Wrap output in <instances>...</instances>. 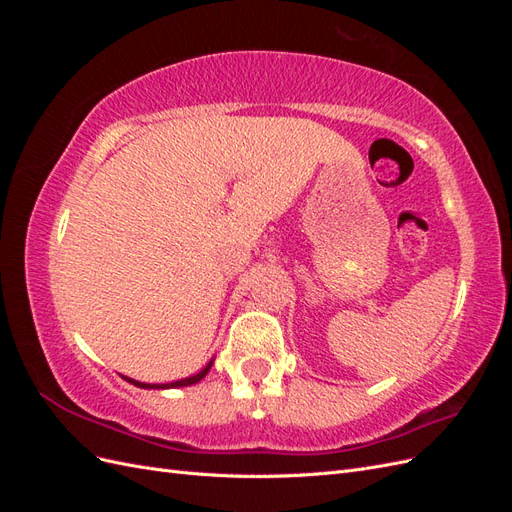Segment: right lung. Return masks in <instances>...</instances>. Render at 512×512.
<instances>
[{
  "label": "right lung",
  "mask_w": 512,
  "mask_h": 512,
  "mask_svg": "<svg viewBox=\"0 0 512 512\" xmlns=\"http://www.w3.org/2000/svg\"><path fill=\"white\" fill-rule=\"evenodd\" d=\"M211 365H213V359L198 371V374H194V376H190V378H181V380H175V382H168V384H147V382H138V380H132V378H128V376H121L123 380H128L130 384H134V386H138V389H156V391H164V389H179V386H192V384H196V382H200L203 380L207 374H209V369H211Z\"/></svg>",
  "instance_id": "1"
}]
</instances>
